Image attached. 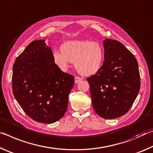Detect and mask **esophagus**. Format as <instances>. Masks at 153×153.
<instances>
[{
	"instance_id": "esophagus-1",
	"label": "esophagus",
	"mask_w": 153,
	"mask_h": 153,
	"mask_svg": "<svg viewBox=\"0 0 153 153\" xmlns=\"http://www.w3.org/2000/svg\"><path fill=\"white\" fill-rule=\"evenodd\" d=\"M82 80V78H81V77H79V76H75L74 78V82L75 83H79V82L80 81H81Z\"/></svg>"
}]
</instances>
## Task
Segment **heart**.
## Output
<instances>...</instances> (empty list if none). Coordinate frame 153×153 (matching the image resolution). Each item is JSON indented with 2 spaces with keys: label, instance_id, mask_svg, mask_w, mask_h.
<instances>
[{
  "label": "heart",
  "instance_id": "obj_1",
  "mask_svg": "<svg viewBox=\"0 0 153 153\" xmlns=\"http://www.w3.org/2000/svg\"><path fill=\"white\" fill-rule=\"evenodd\" d=\"M60 50L61 52L53 51L52 58L63 71H66L72 62L79 73L90 76L100 71L104 61V47L97 41L72 40L64 42Z\"/></svg>",
  "mask_w": 153,
  "mask_h": 153
}]
</instances>
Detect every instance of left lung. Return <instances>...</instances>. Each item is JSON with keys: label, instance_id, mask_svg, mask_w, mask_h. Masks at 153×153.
Segmentation results:
<instances>
[{"label": "left lung", "instance_id": "1", "mask_svg": "<svg viewBox=\"0 0 153 153\" xmlns=\"http://www.w3.org/2000/svg\"><path fill=\"white\" fill-rule=\"evenodd\" d=\"M100 71L87 80L94 108L106 119L118 118L131 108L140 88L138 64L121 42L105 39Z\"/></svg>", "mask_w": 153, "mask_h": 153}]
</instances>
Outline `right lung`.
I'll return each instance as SVG.
<instances>
[{"label": "right lung", "instance_id": "1", "mask_svg": "<svg viewBox=\"0 0 153 153\" xmlns=\"http://www.w3.org/2000/svg\"><path fill=\"white\" fill-rule=\"evenodd\" d=\"M45 40L30 42L13 67L12 88L17 102L34 121L53 123L66 113L74 78L54 64Z\"/></svg>", "mask_w": 153, "mask_h": 153}]
</instances>
